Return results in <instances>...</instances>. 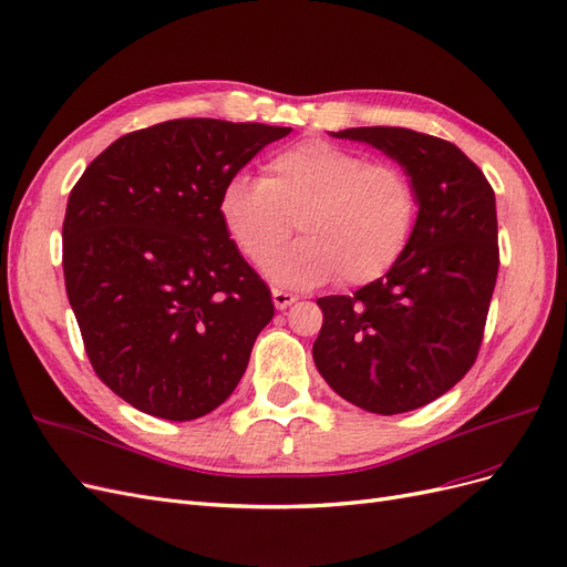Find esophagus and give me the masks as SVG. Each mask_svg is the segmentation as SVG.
I'll return each mask as SVG.
<instances>
[{"label":"esophagus","mask_w":567,"mask_h":567,"mask_svg":"<svg viewBox=\"0 0 567 567\" xmlns=\"http://www.w3.org/2000/svg\"><path fill=\"white\" fill-rule=\"evenodd\" d=\"M271 300H274V307H277V310H286V307H290V305L298 300V296L288 293V290H281V288H274L271 290Z\"/></svg>","instance_id":"esophagus-1"}]
</instances>
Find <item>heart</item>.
Masks as SVG:
<instances>
[{
	"label": "heart",
	"mask_w": 567,
	"mask_h": 567,
	"mask_svg": "<svg viewBox=\"0 0 567 567\" xmlns=\"http://www.w3.org/2000/svg\"><path fill=\"white\" fill-rule=\"evenodd\" d=\"M416 186L400 165L371 163L326 140L290 144L265 163V177L234 175L219 194L221 225L252 265L293 288L340 277L346 286L381 279L416 225ZM302 239L274 256L295 228Z\"/></svg>",
	"instance_id": "heart-1"
}]
</instances>
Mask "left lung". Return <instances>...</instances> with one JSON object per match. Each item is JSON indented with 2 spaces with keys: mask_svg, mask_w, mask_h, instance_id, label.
<instances>
[{
  "mask_svg": "<svg viewBox=\"0 0 567 567\" xmlns=\"http://www.w3.org/2000/svg\"><path fill=\"white\" fill-rule=\"evenodd\" d=\"M398 161L416 186L419 217L400 260L354 296H326L312 357L342 400L404 414L452 390L475 364L499 271L496 205L487 177L440 136L352 127Z\"/></svg>",
  "mask_w": 567,
  "mask_h": 567,
  "instance_id": "left-lung-1",
  "label": "left lung"
}]
</instances>
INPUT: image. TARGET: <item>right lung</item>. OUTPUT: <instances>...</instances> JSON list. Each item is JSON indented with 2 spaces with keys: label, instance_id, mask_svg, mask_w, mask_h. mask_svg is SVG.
<instances>
[{
  "label": "right lung",
  "instance_id": "add662e5",
  "mask_svg": "<svg viewBox=\"0 0 567 567\" xmlns=\"http://www.w3.org/2000/svg\"><path fill=\"white\" fill-rule=\"evenodd\" d=\"M290 127L179 117L120 136L68 198L63 277L84 352L117 398L194 421L241 381L274 317L219 194Z\"/></svg>",
  "mask_w": 567,
  "mask_h": 567
}]
</instances>
